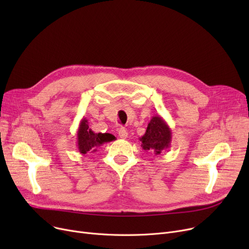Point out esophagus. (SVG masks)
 <instances>
[{
  "label": "esophagus",
  "mask_w": 249,
  "mask_h": 249,
  "mask_svg": "<svg viewBox=\"0 0 249 249\" xmlns=\"http://www.w3.org/2000/svg\"><path fill=\"white\" fill-rule=\"evenodd\" d=\"M118 134H119V137L122 139H126L128 137V132L125 128H120L118 130Z\"/></svg>",
  "instance_id": "obj_1"
}]
</instances>
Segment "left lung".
Wrapping results in <instances>:
<instances>
[{
	"label": "left lung",
	"mask_w": 249,
	"mask_h": 249,
	"mask_svg": "<svg viewBox=\"0 0 249 249\" xmlns=\"http://www.w3.org/2000/svg\"><path fill=\"white\" fill-rule=\"evenodd\" d=\"M139 140L142 149L159 155L162 150L171 147L172 130L162 117L153 116L147 125L145 134Z\"/></svg>",
	"instance_id": "obj_1"
}]
</instances>
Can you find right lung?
Returning <instances> with one entry per match:
<instances>
[{"mask_svg":"<svg viewBox=\"0 0 249 249\" xmlns=\"http://www.w3.org/2000/svg\"><path fill=\"white\" fill-rule=\"evenodd\" d=\"M77 149L82 154L95 152L99 146L104 143L110 142L115 139V136L110 133H95L89 127V122L83 118L80 122L76 132Z\"/></svg>","mask_w":249,"mask_h":249,"instance_id":"1","label":"right lung"}]
</instances>
